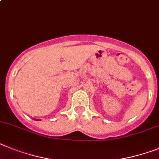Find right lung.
I'll return each instance as SVG.
<instances>
[{
	"label": "right lung",
	"instance_id": "add662e5",
	"mask_svg": "<svg viewBox=\"0 0 159 159\" xmlns=\"http://www.w3.org/2000/svg\"><path fill=\"white\" fill-rule=\"evenodd\" d=\"M34 120H35V119H34Z\"/></svg>",
	"mask_w": 159,
	"mask_h": 159
}]
</instances>
